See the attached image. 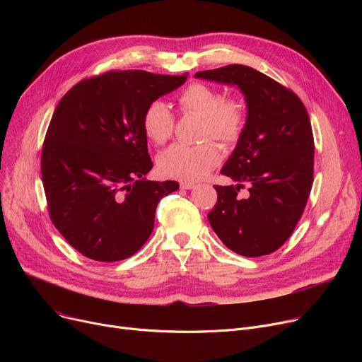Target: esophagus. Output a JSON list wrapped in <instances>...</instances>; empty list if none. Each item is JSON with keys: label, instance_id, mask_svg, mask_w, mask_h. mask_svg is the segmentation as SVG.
Segmentation results:
<instances>
[{"label": "esophagus", "instance_id": "1", "mask_svg": "<svg viewBox=\"0 0 362 362\" xmlns=\"http://www.w3.org/2000/svg\"><path fill=\"white\" fill-rule=\"evenodd\" d=\"M197 185L195 183H192V182H182L180 183V187L182 189H187V191H189V189H194Z\"/></svg>", "mask_w": 362, "mask_h": 362}]
</instances>
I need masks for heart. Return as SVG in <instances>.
Instances as JSON below:
<instances>
[{"mask_svg":"<svg viewBox=\"0 0 362 362\" xmlns=\"http://www.w3.org/2000/svg\"><path fill=\"white\" fill-rule=\"evenodd\" d=\"M183 112H192L204 119L202 139H216L223 146L235 145L246 126L243 104L204 83H191L177 97ZM142 129L149 141L157 145L167 142L175 129V116L163 101H152L142 114ZM220 151L216 144L201 145L176 144L163 151L158 157V168L167 177L194 182L205 177L220 163Z\"/></svg>","mask_w":362,"mask_h":362,"instance_id":"b5f03b06","label":"heart"}]
</instances>
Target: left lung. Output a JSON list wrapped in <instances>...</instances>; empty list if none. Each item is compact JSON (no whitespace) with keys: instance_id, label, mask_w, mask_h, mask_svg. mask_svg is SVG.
<instances>
[{"instance_id":"obj_1","label":"left lung","mask_w":362,"mask_h":362,"mask_svg":"<svg viewBox=\"0 0 362 362\" xmlns=\"http://www.w3.org/2000/svg\"><path fill=\"white\" fill-rule=\"evenodd\" d=\"M195 78L238 86L248 108L242 136L221 168L238 185L214 186L217 202L208 221L233 252L269 255L291 238L313 187L314 136L307 108L291 89L248 66L204 70ZM245 182L250 189L242 199Z\"/></svg>"}]
</instances>
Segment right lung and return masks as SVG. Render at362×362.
Returning <instances> with one entry per match:
<instances>
[{"mask_svg": "<svg viewBox=\"0 0 362 362\" xmlns=\"http://www.w3.org/2000/svg\"><path fill=\"white\" fill-rule=\"evenodd\" d=\"M187 74L112 70L76 83L57 105L41 157L48 213L82 255L112 262L136 254L160 199L177 182H151L142 114Z\"/></svg>", "mask_w": 362, "mask_h": 362, "instance_id": "add662e5", "label": "right lung"}]
</instances>
